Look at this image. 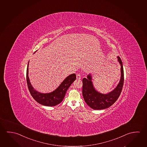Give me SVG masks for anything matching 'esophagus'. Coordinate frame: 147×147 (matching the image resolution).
Returning a JSON list of instances; mask_svg holds the SVG:
<instances>
[{"mask_svg":"<svg viewBox=\"0 0 147 147\" xmlns=\"http://www.w3.org/2000/svg\"><path fill=\"white\" fill-rule=\"evenodd\" d=\"M77 79L78 80H80L81 79V76L80 74H78L77 75Z\"/></svg>","mask_w":147,"mask_h":147,"instance_id":"1","label":"esophagus"}]
</instances>
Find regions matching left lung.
<instances>
[{
  "instance_id": "left-lung-1",
  "label": "left lung",
  "mask_w": 147,
  "mask_h": 147,
  "mask_svg": "<svg viewBox=\"0 0 147 147\" xmlns=\"http://www.w3.org/2000/svg\"><path fill=\"white\" fill-rule=\"evenodd\" d=\"M117 58L121 66V77L119 83L113 91L106 94H102L94 88L91 75H89L87 79H83L82 94L84 100L93 109H104L109 107L117 101L121 93L124 81L123 66L121 59L119 57Z\"/></svg>"
}]
</instances>
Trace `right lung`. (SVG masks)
<instances>
[{"label": "right lung", "mask_w": 147, "mask_h": 147, "mask_svg": "<svg viewBox=\"0 0 147 147\" xmlns=\"http://www.w3.org/2000/svg\"><path fill=\"white\" fill-rule=\"evenodd\" d=\"M28 63L26 70V81L31 96L38 103L47 106H54L63 100L66 91L72 83L76 79L75 74L68 76L55 91L49 93H41L34 89L30 84L28 76Z\"/></svg>", "instance_id": "1"}]
</instances>
